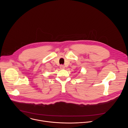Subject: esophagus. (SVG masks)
Segmentation results:
<instances>
[{"label": "esophagus", "instance_id": "34e87169", "mask_svg": "<svg viewBox=\"0 0 128 128\" xmlns=\"http://www.w3.org/2000/svg\"><path fill=\"white\" fill-rule=\"evenodd\" d=\"M60 68H61V69H65V66H64V65H61L60 66Z\"/></svg>", "mask_w": 128, "mask_h": 128}]
</instances>
